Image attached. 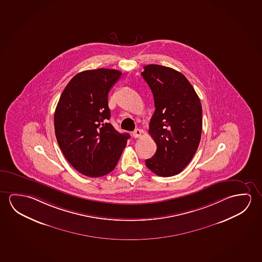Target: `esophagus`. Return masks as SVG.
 <instances>
[{"label": "esophagus", "mask_w": 262, "mask_h": 262, "mask_svg": "<svg viewBox=\"0 0 262 262\" xmlns=\"http://www.w3.org/2000/svg\"><path fill=\"white\" fill-rule=\"evenodd\" d=\"M142 131L140 129H135L133 131V133H132V136H133L135 138H138V137H141Z\"/></svg>", "instance_id": "1"}]
</instances>
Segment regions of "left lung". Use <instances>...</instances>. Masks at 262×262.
<instances>
[{
    "label": "left lung",
    "mask_w": 262,
    "mask_h": 262,
    "mask_svg": "<svg viewBox=\"0 0 262 262\" xmlns=\"http://www.w3.org/2000/svg\"><path fill=\"white\" fill-rule=\"evenodd\" d=\"M141 75L154 96L150 136L157 144L145 166L160 177L178 174L191 161L202 132V106L188 80L178 71L159 64L144 67Z\"/></svg>",
    "instance_id": "left-lung-1"
}]
</instances>
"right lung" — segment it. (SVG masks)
Masks as SVG:
<instances>
[{"label": "right lung", "instance_id": "1", "mask_svg": "<svg viewBox=\"0 0 262 262\" xmlns=\"http://www.w3.org/2000/svg\"><path fill=\"white\" fill-rule=\"evenodd\" d=\"M122 73L81 72L68 83L54 113V130L67 161L81 174L99 178L115 169L130 136L107 123L108 93Z\"/></svg>", "mask_w": 262, "mask_h": 262}]
</instances>
